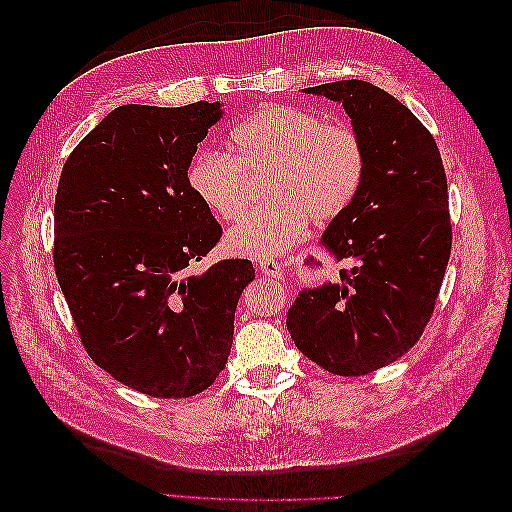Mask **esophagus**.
<instances>
[{"label": "esophagus", "mask_w": 512, "mask_h": 512, "mask_svg": "<svg viewBox=\"0 0 512 512\" xmlns=\"http://www.w3.org/2000/svg\"><path fill=\"white\" fill-rule=\"evenodd\" d=\"M258 269L265 273V275H269V277H280L282 275V265L277 260H273V258H262L258 262Z\"/></svg>", "instance_id": "1"}]
</instances>
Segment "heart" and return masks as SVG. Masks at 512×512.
Here are the masks:
<instances>
[{
    "label": "heart",
    "instance_id": "1",
    "mask_svg": "<svg viewBox=\"0 0 512 512\" xmlns=\"http://www.w3.org/2000/svg\"><path fill=\"white\" fill-rule=\"evenodd\" d=\"M228 149L200 151L185 177L198 203L222 222H237L252 205V179L267 177L271 203L228 232L230 252L252 258L286 252L309 218H337L359 194L367 170L359 132L290 104L245 117L230 130Z\"/></svg>",
    "mask_w": 512,
    "mask_h": 512
}]
</instances>
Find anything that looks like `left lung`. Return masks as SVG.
<instances>
[{"instance_id": "1", "label": "left lung", "mask_w": 512, "mask_h": 512, "mask_svg": "<svg viewBox=\"0 0 512 512\" xmlns=\"http://www.w3.org/2000/svg\"><path fill=\"white\" fill-rule=\"evenodd\" d=\"M305 91L344 104L367 170L322 237L324 250L354 267L339 271L342 282L303 290L286 327L309 361L365 376L404 356L436 309L453 245L446 173L431 132L384 89L352 79Z\"/></svg>"}]
</instances>
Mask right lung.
<instances>
[{
  "instance_id": "add662e5",
  "label": "right lung",
  "mask_w": 512,
  "mask_h": 512,
  "mask_svg": "<svg viewBox=\"0 0 512 512\" xmlns=\"http://www.w3.org/2000/svg\"><path fill=\"white\" fill-rule=\"evenodd\" d=\"M218 102L123 104L72 149L57 185L53 265L81 344L98 367L160 399L220 376L250 260H203L222 226L188 188Z\"/></svg>"
}]
</instances>
